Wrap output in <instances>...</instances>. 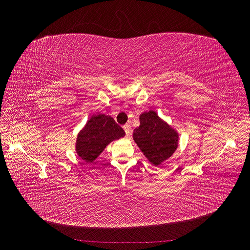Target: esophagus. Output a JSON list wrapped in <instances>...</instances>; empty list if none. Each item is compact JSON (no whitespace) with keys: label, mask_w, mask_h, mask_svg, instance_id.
Here are the masks:
<instances>
[{"label":"esophagus","mask_w":250,"mask_h":250,"mask_svg":"<svg viewBox=\"0 0 250 250\" xmlns=\"http://www.w3.org/2000/svg\"><path fill=\"white\" fill-rule=\"evenodd\" d=\"M123 129H124V131H125L127 137H129V135L131 134V126H130L129 124H125V125L123 126Z\"/></svg>","instance_id":"34e87169"}]
</instances>
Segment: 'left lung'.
<instances>
[{"label":"left lung","instance_id":"8db88e82","mask_svg":"<svg viewBox=\"0 0 250 250\" xmlns=\"http://www.w3.org/2000/svg\"><path fill=\"white\" fill-rule=\"evenodd\" d=\"M133 140L147 160L155 166L169 158L178 146V134L150 110L140 116V126L133 130Z\"/></svg>","mask_w":250,"mask_h":250}]
</instances>
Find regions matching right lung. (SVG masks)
<instances>
[{"label": "right lung", "instance_id": "obj_1", "mask_svg": "<svg viewBox=\"0 0 250 250\" xmlns=\"http://www.w3.org/2000/svg\"><path fill=\"white\" fill-rule=\"evenodd\" d=\"M124 135L123 128L110 116L103 113L94 115L78 133L76 152L83 161L94 163L110 142L123 138Z\"/></svg>", "mask_w": 250, "mask_h": 250}]
</instances>
